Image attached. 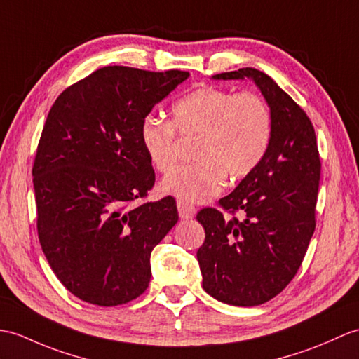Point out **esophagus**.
<instances>
[{
    "mask_svg": "<svg viewBox=\"0 0 359 359\" xmlns=\"http://www.w3.org/2000/svg\"><path fill=\"white\" fill-rule=\"evenodd\" d=\"M177 211H179L180 219L188 220V219H193L194 217L196 208L193 205H189L188 202H183V200H179V202H177Z\"/></svg>",
    "mask_w": 359,
    "mask_h": 359,
    "instance_id": "34e87169",
    "label": "esophagus"
}]
</instances>
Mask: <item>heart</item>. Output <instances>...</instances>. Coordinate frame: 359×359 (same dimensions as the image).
I'll return each mask as SVG.
<instances>
[{
    "mask_svg": "<svg viewBox=\"0 0 359 359\" xmlns=\"http://www.w3.org/2000/svg\"><path fill=\"white\" fill-rule=\"evenodd\" d=\"M171 122L145 118L140 123V145L157 171L168 172L177 159L176 131L197 136L196 162L172 170L161 182L165 194L183 202H206L217 196L226 176L241 179L252 172L268 151L272 114L264 99L251 91L203 87L172 105Z\"/></svg>",
    "mask_w": 359,
    "mask_h": 359,
    "instance_id": "heart-1",
    "label": "heart"
}]
</instances>
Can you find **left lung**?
Masks as SVG:
<instances>
[{"label": "left lung", "mask_w": 359, "mask_h": 359, "mask_svg": "<svg viewBox=\"0 0 359 359\" xmlns=\"http://www.w3.org/2000/svg\"><path fill=\"white\" fill-rule=\"evenodd\" d=\"M215 81L251 79L272 114L271 142L262 162L226 197L224 211L197 214L205 241L197 260L203 289L222 303L251 307L278 295L302 266L315 231L321 162L306 113L268 74L246 67Z\"/></svg>", "instance_id": "8db88e82"}]
</instances>
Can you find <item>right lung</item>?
I'll return each mask as SVG.
<instances>
[{
    "mask_svg": "<svg viewBox=\"0 0 359 359\" xmlns=\"http://www.w3.org/2000/svg\"><path fill=\"white\" fill-rule=\"evenodd\" d=\"M188 72L110 65L57 96L32 176L50 268L82 302L119 306L147 290L149 257L177 223L176 200L133 206L154 185L139 128Z\"/></svg>",
    "mask_w": 359,
    "mask_h": 359,
    "instance_id": "right-lung-1",
    "label": "right lung"
}]
</instances>
